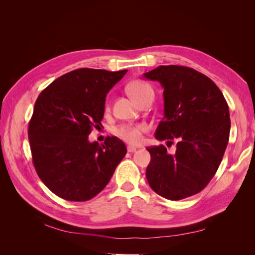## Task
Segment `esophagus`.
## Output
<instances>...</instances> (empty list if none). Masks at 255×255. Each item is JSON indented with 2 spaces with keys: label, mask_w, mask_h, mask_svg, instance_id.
I'll use <instances>...</instances> for the list:
<instances>
[{
  "label": "esophagus",
  "mask_w": 255,
  "mask_h": 255,
  "mask_svg": "<svg viewBox=\"0 0 255 255\" xmlns=\"http://www.w3.org/2000/svg\"><path fill=\"white\" fill-rule=\"evenodd\" d=\"M136 148H134V146H128V152H129V153H134V152H136Z\"/></svg>",
  "instance_id": "esophagus-1"
}]
</instances>
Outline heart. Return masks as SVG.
<instances>
[{
	"instance_id": "heart-1",
	"label": "heart",
	"mask_w": 255,
	"mask_h": 255,
	"mask_svg": "<svg viewBox=\"0 0 255 255\" xmlns=\"http://www.w3.org/2000/svg\"><path fill=\"white\" fill-rule=\"evenodd\" d=\"M128 94L132 97L134 101L140 104L144 100L153 98L154 92L149 84L142 81L135 80L128 84L127 86ZM146 127L144 125H123L115 128L114 132L122 140L129 144H139L142 141L143 133H145Z\"/></svg>"
}]
</instances>
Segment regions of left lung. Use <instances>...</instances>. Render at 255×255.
I'll use <instances>...</instances> for the list:
<instances>
[{"label": "left lung", "instance_id": "left-lung-1", "mask_svg": "<svg viewBox=\"0 0 255 255\" xmlns=\"http://www.w3.org/2000/svg\"><path fill=\"white\" fill-rule=\"evenodd\" d=\"M164 88V118L155 138L172 143L150 146L145 176L150 187L168 200H182L201 191L221 163L230 136L229 106L211 79L183 66H159L143 74Z\"/></svg>", "mask_w": 255, "mask_h": 255}]
</instances>
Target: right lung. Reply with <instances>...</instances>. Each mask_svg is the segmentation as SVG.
<instances>
[{
  "label": "right lung",
  "instance_id": "obj_1",
  "mask_svg": "<svg viewBox=\"0 0 255 255\" xmlns=\"http://www.w3.org/2000/svg\"><path fill=\"white\" fill-rule=\"evenodd\" d=\"M128 70L82 68L51 83L38 97L28 123V139L38 176L68 201H87L110 182L127 154L117 137L90 142L101 125L105 98Z\"/></svg>",
  "mask_w": 255,
  "mask_h": 255
}]
</instances>
